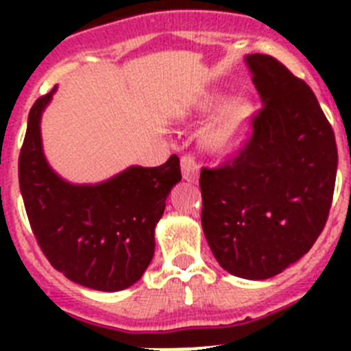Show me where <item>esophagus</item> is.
<instances>
[{
  "label": "esophagus",
  "instance_id": "obj_1",
  "mask_svg": "<svg viewBox=\"0 0 351 351\" xmlns=\"http://www.w3.org/2000/svg\"><path fill=\"white\" fill-rule=\"evenodd\" d=\"M181 172L186 181L195 182L198 179V163L193 154H184L181 158Z\"/></svg>",
  "mask_w": 351,
  "mask_h": 351
}]
</instances>
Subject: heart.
Listing matches in <instances>:
<instances>
[{
    "label": "heart",
    "mask_w": 351,
    "mask_h": 351,
    "mask_svg": "<svg viewBox=\"0 0 351 351\" xmlns=\"http://www.w3.org/2000/svg\"><path fill=\"white\" fill-rule=\"evenodd\" d=\"M251 107L244 98H228L210 117L206 128V141L216 151H232L241 142L250 121Z\"/></svg>",
    "instance_id": "obj_1"
}]
</instances>
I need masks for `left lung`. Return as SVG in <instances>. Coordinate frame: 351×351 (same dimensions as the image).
<instances>
[{
    "label": "left lung",
    "mask_w": 351,
    "mask_h": 351,
    "mask_svg": "<svg viewBox=\"0 0 351 351\" xmlns=\"http://www.w3.org/2000/svg\"><path fill=\"white\" fill-rule=\"evenodd\" d=\"M263 107L234 160L200 172L202 228L214 258L267 280L311 250L332 204L337 147L315 93L278 60L246 56Z\"/></svg>",
    "instance_id": "obj_1"
}]
</instances>
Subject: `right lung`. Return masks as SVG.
<instances>
[{"label":"right lung","instance_id":"obj_1","mask_svg":"<svg viewBox=\"0 0 351 351\" xmlns=\"http://www.w3.org/2000/svg\"><path fill=\"white\" fill-rule=\"evenodd\" d=\"M52 89L31 107L19 154V186L31 230L56 271L82 287L125 290L154 255V226L181 167L176 154L160 167H130L100 184H70L49 167L40 117Z\"/></svg>","mask_w":351,"mask_h":351}]
</instances>
